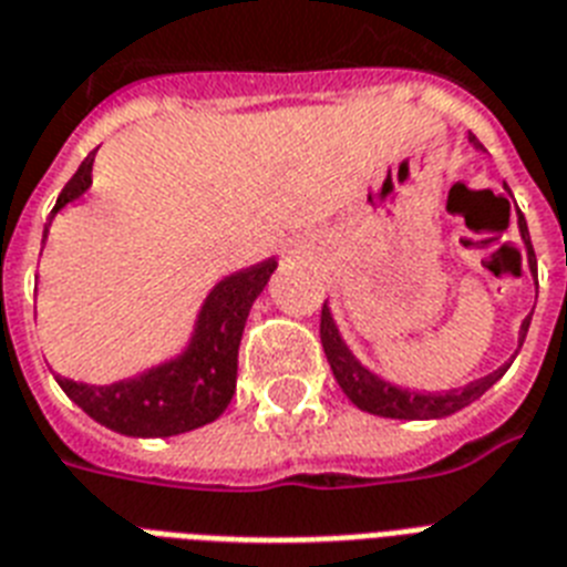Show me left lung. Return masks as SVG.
<instances>
[{"instance_id": "1", "label": "left lung", "mask_w": 567, "mask_h": 567, "mask_svg": "<svg viewBox=\"0 0 567 567\" xmlns=\"http://www.w3.org/2000/svg\"><path fill=\"white\" fill-rule=\"evenodd\" d=\"M471 141L476 144L474 135H471ZM518 226L520 238H524V244L529 247L527 220L518 217ZM529 318H533V315H529ZM529 318L520 323L518 350L520 344H524V338H527ZM320 344H323V353H327L329 368L336 373L338 385H341V391L350 396V403L359 405L362 412L379 414V417H394V421H435V417H447V414L458 412V409H465V405H471L474 400H480V396H483L512 364L506 362L503 368H497V371L488 373V377L476 379L471 385L453 388V391H441V394H426V391L421 394V391L396 388L391 385V382H385V379H379L377 373L368 371V368L350 353V347L344 344V338L338 336V327L336 320H332V315H329L327 302H323V311H320Z\"/></svg>"}]
</instances>
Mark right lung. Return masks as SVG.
Listing matches in <instances>:
<instances>
[{
	"label": "right lung",
	"instance_id": "1",
	"mask_svg": "<svg viewBox=\"0 0 567 567\" xmlns=\"http://www.w3.org/2000/svg\"><path fill=\"white\" fill-rule=\"evenodd\" d=\"M93 155L82 162L52 208L55 217L66 203H73L91 188ZM49 229V223H47ZM276 270L274 258L247 270L226 276L205 297L203 311L196 318L194 338L179 359L158 364L135 379L111 382V385H84L73 379L55 377L58 385L75 405H82L93 421L135 439H167L182 435L196 426L217 421L235 394L238 379V347L249 309L267 279Z\"/></svg>",
	"mask_w": 567,
	"mask_h": 567
}]
</instances>
